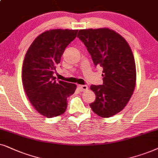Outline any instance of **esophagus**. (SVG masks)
Returning <instances> with one entry per match:
<instances>
[{"label":"esophagus","mask_w":158,"mask_h":158,"mask_svg":"<svg viewBox=\"0 0 158 158\" xmlns=\"http://www.w3.org/2000/svg\"><path fill=\"white\" fill-rule=\"evenodd\" d=\"M78 87H79V89L81 92L85 91V90H87L88 89L87 85H79V86H78Z\"/></svg>","instance_id":"esophagus-1"}]
</instances>
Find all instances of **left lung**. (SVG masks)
Returning <instances> with one entry per match:
<instances>
[{
	"instance_id": "1",
	"label": "left lung",
	"mask_w": 158,
	"mask_h": 158,
	"mask_svg": "<svg viewBox=\"0 0 158 158\" xmlns=\"http://www.w3.org/2000/svg\"><path fill=\"white\" fill-rule=\"evenodd\" d=\"M77 37L94 66L103 69V84L90 87L96 99L89 106L99 116H113L124 108L135 88L136 65L131 48L119 34L107 28L80 29Z\"/></svg>"
}]
</instances>
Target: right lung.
I'll return each mask as SVG.
<instances>
[{"instance_id": "right-lung-1", "label": "right lung", "mask_w": 158, "mask_h": 158, "mask_svg": "<svg viewBox=\"0 0 158 158\" xmlns=\"http://www.w3.org/2000/svg\"><path fill=\"white\" fill-rule=\"evenodd\" d=\"M78 30L52 29L42 33L27 50L22 66V81L31 104L47 118L61 115L67 98L74 93L75 84L56 80L53 73L65 49Z\"/></svg>"}]
</instances>
